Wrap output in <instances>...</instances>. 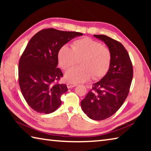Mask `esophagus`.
<instances>
[{
  "instance_id": "1",
  "label": "esophagus",
  "mask_w": 151,
  "mask_h": 151,
  "mask_svg": "<svg viewBox=\"0 0 151 151\" xmlns=\"http://www.w3.org/2000/svg\"><path fill=\"white\" fill-rule=\"evenodd\" d=\"M66 85H67V87L68 88H73V87H75L76 85H77V84L76 83H67L66 84Z\"/></svg>"
}]
</instances>
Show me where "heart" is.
Listing matches in <instances>:
<instances>
[{"label":"heart","instance_id":"obj_1","mask_svg":"<svg viewBox=\"0 0 151 151\" xmlns=\"http://www.w3.org/2000/svg\"><path fill=\"white\" fill-rule=\"evenodd\" d=\"M58 64L63 70L69 69L80 60L81 66L70 69L65 78L71 83L88 81L91 76L93 80L103 78L108 72L111 63V52L109 48L101 42L89 38L76 40L71 45V48L63 46L58 52Z\"/></svg>","mask_w":151,"mask_h":151}]
</instances>
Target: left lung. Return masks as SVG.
<instances>
[{"label":"left lung","instance_id":"left-lung-1","mask_svg":"<svg viewBox=\"0 0 151 151\" xmlns=\"http://www.w3.org/2000/svg\"><path fill=\"white\" fill-rule=\"evenodd\" d=\"M108 46L111 63L108 73L94 83L83 101L81 107L89 118L106 119L115 113L126 100L133 76V68L127 50L121 42L103 35H94Z\"/></svg>","mask_w":151,"mask_h":151}]
</instances>
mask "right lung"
<instances>
[{
	"label": "right lung",
	"mask_w": 151,
	"mask_h": 151,
	"mask_svg": "<svg viewBox=\"0 0 151 151\" xmlns=\"http://www.w3.org/2000/svg\"><path fill=\"white\" fill-rule=\"evenodd\" d=\"M83 33L45 29L30 39L20 58L19 83L27 104L39 113L49 114L60 106L68 91L58 81L63 74L57 68L58 52L63 46Z\"/></svg>",
	"instance_id": "right-lung-1"
}]
</instances>
